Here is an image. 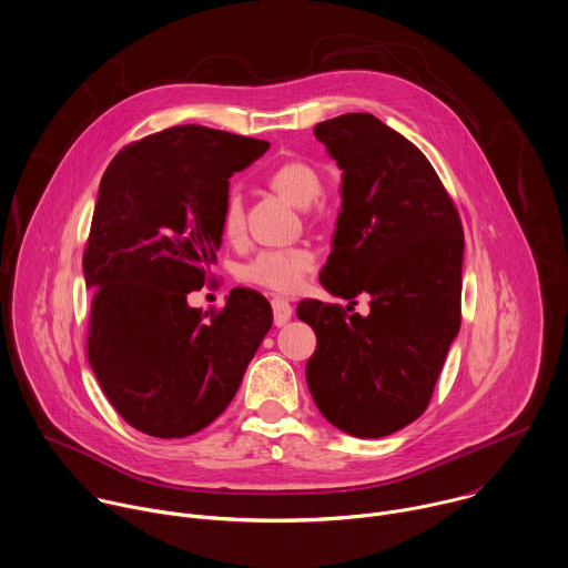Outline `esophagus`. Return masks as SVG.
I'll return each mask as SVG.
<instances>
[{"label":"esophagus","mask_w":568,"mask_h":568,"mask_svg":"<svg viewBox=\"0 0 568 568\" xmlns=\"http://www.w3.org/2000/svg\"><path fill=\"white\" fill-rule=\"evenodd\" d=\"M271 304H273L275 326H284V324L291 320V315H293V306H291L284 297H275Z\"/></svg>","instance_id":"34e87169"}]
</instances>
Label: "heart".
<instances>
[{"label":"heart","mask_w":568,"mask_h":568,"mask_svg":"<svg viewBox=\"0 0 568 568\" xmlns=\"http://www.w3.org/2000/svg\"><path fill=\"white\" fill-rule=\"evenodd\" d=\"M268 186L297 209H308L322 195V180L306 162H284L266 175ZM222 233L226 240L237 242L244 235V200L237 191L226 195L222 209ZM313 268V255L304 248H273L257 253L240 268V277L248 284L268 288L273 293H295L308 271Z\"/></svg>","instance_id":"obj_1"}]
</instances>
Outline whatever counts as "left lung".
<instances>
[{
    "label": "left lung",
    "instance_id": "left-lung-1",
    "mask_svg": "<svg viewBox=\"0 0 568 568\" xmlns=\"http://www.w3.org/2000/svg\"><path fill=\"white\" fill-rule=\"evenodd\" d=\"M342 171L339 215L322 286L368 315L320 300L297 304L317 348L306 382L320 413L355 437L417 419L459 331L464 233L437 173L404 135L368 113L315 126Z\"/></svg>",
    "mask_w": 568,
    "mask_h": 568
}]
</instances>
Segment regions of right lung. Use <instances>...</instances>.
Here are the masks:
<instances>
[{"instance_id": "add662e5", "label": "right lung", "mask_w": 568, "mask_h": 568, "mask_svg": "<svg viewBox=\"0 0 568 568\" xmlns=\"http://www.w3.org/2000/svg\"><path fill=\"white\" fill-rule=\"evenodd\" d=\"M266 151L264 140L186 124L126 146L100 182L82 260L89 362L146 435L186 437L217 419L273 324L268 300L248 288L211 320L186 302L217 260L231 175Z\"/></svg>"}]
</instances>
